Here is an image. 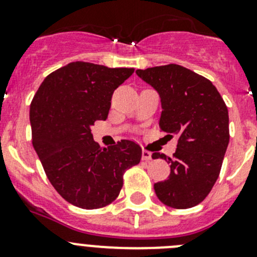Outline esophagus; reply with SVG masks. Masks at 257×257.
<instances>
[{
	"label": "esophagus",
	"mask_w": 257,
	"mask_h": 257,
	"mask_svg": "<svg viewBox=\"0 0 257 257\" xmlns=\"http://www.w3.org/2000/svg\"><path fill=\"white\" fill-rule=\"evenodd\" d=\"M142 159L145 160V162L152 160V153L148 152V150H143V152H142Z\"/></svg>",
	"instance_id": "1"
}]
</instances>
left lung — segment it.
Masks as SVG:
<instances>
[{"label": "left lung", "mask_w": 257, "mask_h": 257, "mask_svg": "<svg viewBox=\"0 0 257 257\" xmlns=\"http://www.w3.org/2000/svg\"><path fill=\"white\" fill-rule=\"evenodd\" d=\"M138 77L159 93V126L178 137L174 155L153 153V159L170 163L167 180L154 184L158 199L174 209L200 204L219 178L229 144V113L215 85L179 64L137 69Z\"/></svg>", "instance_id": "obj_1"}]
</instances>
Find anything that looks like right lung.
Here are the masks:
<instances>
[{
  "instance_id": "obj_1",
  "label": "right lung",
  "mask_w": 257,
  "mask_h": 257,
  "mask_svg": "<svg viewBox=\"0 0 257 257\" xmlns=\"http://www.w3.org/2000/svg\"><path fill=\"white\" fill-rule=\"evenodd\" d=\"M133 72L72 62L46 77L33 97V148L53 188L72 205H109L120 193L125 170L141 162L137 143L124 139L102 148L90 131L107 119L113 92Z\"/></svg>"
}]
</instances>
